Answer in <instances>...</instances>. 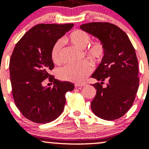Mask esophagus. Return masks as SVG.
<instances>
[{"label":"esophagus","mask_w":149,"mask_h":149,"mask_svg":"<svg viewBox=\"0 0 149 149\" xmlns=\"http://www.w3.org/2000/svg\"><path fill=\"white\" fill-rule=\"evenodd\" d=\"M86 85V83H76V84H75V86L77 87H84Z\"/></svg>","instance_id":"34e87169"}]
</instances>
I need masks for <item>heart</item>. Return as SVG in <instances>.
Returning a JSON list of instances; mask_svg holds the SVG:
<instances>
[{
  "label": "heart",
  "instance_id": "heart-1",
  "mask_svg": "<svg viewBox=\"0 0 149 149\" xmlns=\"http://www.w3.org/2000/svg\"><path fill=\"white\" fill-rule=\"evenodd\" d=\"M66 40L78 48L83 49L88 46L91 40V36L87 32L82 30H75L66 37ZM62 41L57 40L52 46L51 50V58L54 64H59L61 61V52ZM104 46L100 40L93 41L85 49V54L92 60H100L104 57ZM93 69V66L90 61L85 60L78 64H67L59 68L57 71L59 79L67 81L80 83L83 81Z\"/></svg>",
  "mask_w": 149,
  "mask_h": 149
}]
</instances>
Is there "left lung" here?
Returning <instances> with one entry per match:
<instances>
[{
	"label": "left lung",
	"mask_w": 149,
	"mask_h": 149,
	"mask_svg": "<svg viewBox=\"0 0 149 149\" xmlns=\"http://www.w3.org/2000/svg\"><path fill=\"white\" fill-rule=\"evenodd\" d=\"M103 43L104 55L92 78L100 83L92 85L97 90L91 102L94 113L100 118L113 120L122 117L132 106L139 88L138 60L127 35L109 22H92L80 26ZM107 82V87L102 85Z\"/></svg>",
	"instance_id": "left-lung-1"
}]
</instances>
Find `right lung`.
Instances as JSON below:
<instances>
[{
  "label": "right lung",
  "mask_w": 149,
  "mask_h": 149,
  "mask_svg": "<svg viewBox=\"0 0 149 149\" xmlns=\"http://www.w3.org/2000/svg\"><path fill=\"white\" fill-rule=\"evenodd\" d=\"M73 26V24H40L26 33L15 45L10 59L12 91L16 107L26 118L37 123L57 118L64 110L66 93L74 85L61 82L49 73L54 66L52 46ZM53 82L52 88L42 85L43 80Z\"/></svg>",
  "instance_id": "1"
}]
</instances>
